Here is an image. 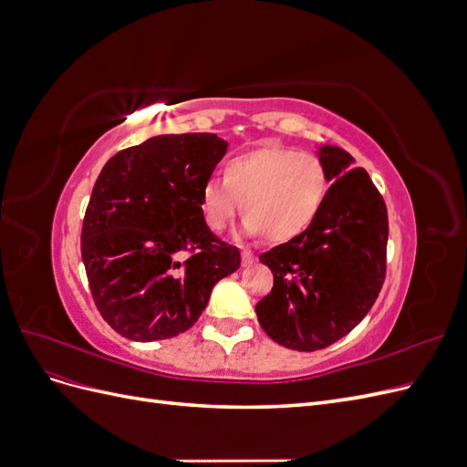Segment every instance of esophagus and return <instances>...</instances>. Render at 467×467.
Returning a JSON list of instances; mask_svg holds the SVG:
<instances>
[{"label":"esophagus","mask_w":467,"mask_h":467,"mask_svg":"<svg viewBox=\"0 0 467 467\" xmlns=\"http://www.w3.org/2000/svg\"><path fill=\"white\" fill-rule=\"evenodd\" d=\"M242 263H244V266H251V265L257 263V257L253 255L251 251H244V253H242Z\"/></svg>","instance_id":"1"}]
</instances>
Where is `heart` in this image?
<instances>
[{
    "label": "heart",
    "instance_id": "b5f03b06",
    "mask_svg": "<svg viewBox=\"0 0 467 467\" xmlns=\"http://www.w3.org/2000/svg\"><path fill=\"white\" fill-rule=\"evenodd\" d=\"M329 194V173L316 153L263 148L242 153L223 167V181L208 179L201 192L206 228L222 232L244 212V232L286 244L316 222Z\"/></svg>",
    "mask_w": 467,
    "mask_h": 467
}]
</instances>
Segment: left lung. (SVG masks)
Here are the masks:
<instances>
[{
  "label": "left lung",
  "instance_id": "8db88e82",
  "mask_svg": "<svg viewBox=\"0 0 467 467\" xmlns=\"http://www.w3.org/2000/svg\"><path fill=\"white\" fill-rule=\"evenodd\" d=\"M329 187L319 216L290 242L263 253L273 290L255 306L278 345L312 352L337 343L370 312L386 278L388 208L352 155L323 146Z\"/></svg>",
  "mask_w": 467,
  "mask_h": 467
}]
</instances>
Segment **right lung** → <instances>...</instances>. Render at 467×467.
Instances as JSON below:
<instances>
[{
  "label": "right lung",
  "mask_w": 467,
  "mask_h": 467,
  "mask_svg": "<svg viewBox=\"0 0 467 467\" xmlns=\"http://www.w3.org/2000/svg\"><path fill=\"white\" fill-rule=\"evenodd\" d=\"M225 150L208 132L153 136L99 173L81 259L99 314L122 337L148 343L185 333L216 282L242 265L201 214L202 185Z\"/></svg>",
  "instance_id": "obj_1"
}]
</instances>
